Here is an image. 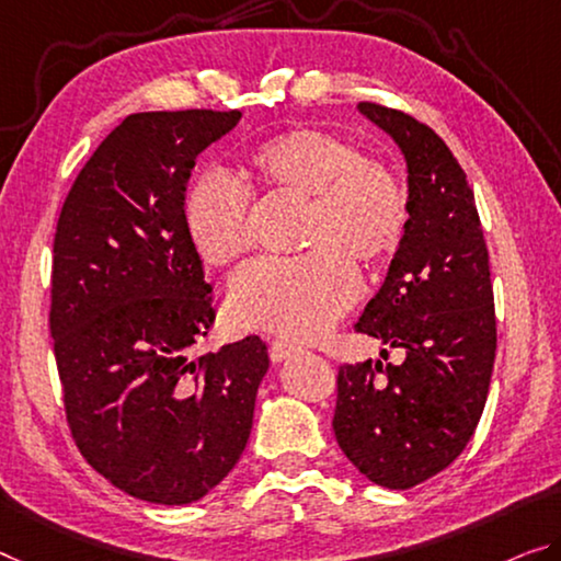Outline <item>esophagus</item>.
Returning <instances> with one entry per match:
<instances>
[{"label": "esophagus", "mask_w": 561, "mask_h": 561, "mask_svg": "<svg viewBox=\"0 0 561 561\" xmlns=\"http://www.w3.org/2000/svg\"><path fill=\"white\" fill-rule=\"evenodd\" d=\"M300 351L296 343H288V341H271V360H275V364H280V360L290 358L293 353Z\"/></svg>", "instance_id": "34e87169"}]
</instances>
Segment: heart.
<instances>
[{
  "instance_id": "obj_1",
  "label": "heart",
  "mask_w": 561,
  "mask_h": 561,
  "mask_svg": "<svg viewBox=\"0 0 561 561\" xmlns=\"http://www.w3.org/2000/svg\"><path fill=\"white\" fill-rule=\"evenodd\" d=\"M255 183L271 193L308 197L304 245L293 257H261L230 283L228 316L240 329L316 339L358 298L351 257L378 263L399 248L409 197L396 170L346 137L300 127L251 154ZM183 220L205 263H236L255 243L253 191L230 172L197 175L183 201Z\"/></svg>"
}]
</instances>
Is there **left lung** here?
Wrapping results in <instances>:
<instances>
[{
    "mask_svg": "<svg viewBox=\"0 0 561 561\" xmlns=\"http://www.w3.org/2000/svg\"><path fill=\"white\" fill-rule=\"evenodd\" d=\"M358 110L403 152L409 220L356 331L403 360L341 366L333 431L374 484L411 489L449 467L477 431L496 356L494 290L471 185L446 142L401 110Z\"/></svg>",
    "mask_w": 561,
    "mask_h": 561,
    "instance_id": "8db88e82",
    "label": "left lung"
}]
</instances>
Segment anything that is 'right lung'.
<instances>
[{"mask_svg": "<svg viewBox=\"0 0 561 561\" xmlns=\"http://www.w3.org/2000/svg\"><path fill=\"white\" fill-rule=\"evenodd\" d=\"M240 112H137L112 130L62 205L49 333L77 449L142 502H197L236 467L268 346L257 335L191 358L215 321L183 220L195 158Z\"/></svg>", "mask_w": 561, "mask_h": 561, "instance_id": "right-lung-1", "label": "right lung"}]
</instances>
